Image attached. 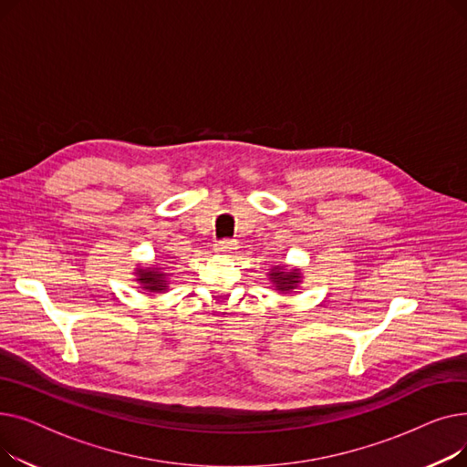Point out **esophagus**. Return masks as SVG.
<instances>
[{"label": "esophagus", "instance_id": "1", "mask_svg": "<svg viewBox=\"0 0 467 467\" xmlns=\"http://www.w3.org/2000/svg\"><path fill=\"white\" fill-rule=\"evenodd\" d=\"M236 248H238L236 240H221V242H215L213 252L215 254H233Z\"/></svg>", "mask_w": 467, "mask_h": 467}]
</instances>
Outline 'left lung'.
<instances>
[{"instance_id": "left-lung-1", "label": "left lung", "mask_w": 467, "mask_h": 467, "mask_svg": "<svg viewBox=\"0 0 467 467\" xmlns=\"http://www.w3.org/2000/svg\"><path fill=\"white\" fill-rule=\"evenodd\" d=\"M268 282L273 284V287H276V291L284 293V296H287V293L299 289V285L303 284V271L297 266H287V265H273L271 268H268Z\"/></svg>"}]
</instances>
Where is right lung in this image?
Returning a JSON list of instances; mask_svg holds the SVG:
<instances>
[{"label":"right lung","instance_id":"add662e5","mask_svg":"<svg viewBox=\"0 0 467 467\" xmlns=\"http://www.w3.org/2000/svg\"><path fill=\"white\" fill-rule=\"evenodd\" d=\"M134 280L143 291L150 293H166L168 291V273H164V268L159 265L145 266L141 263L136 265L134 268Z\"/></svg>","mask_w":467,"mask_h":467}]
</instances>
